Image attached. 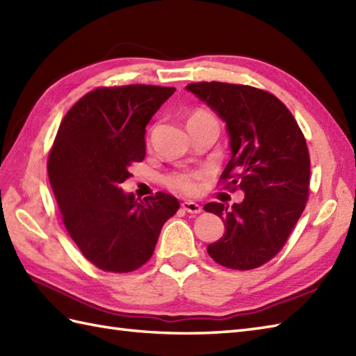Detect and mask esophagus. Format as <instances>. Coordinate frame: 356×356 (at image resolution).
Wrapping results in <instances>:
<instances>
[{
	"label": "esophagus",
	"instance_id": "1",
	"mask_svg": "<svg viewBox=\"0 0 356 356\" xmlns=\"http://www.w3.org/2000/svg\"><path fill=\"white\" fill-rule=\"evenodd\" d=\"M181 205H183V209H184L187 213H192V215H198V213L202 211L201 205L193 202V201H186V202H183Z\"/></svg>",
	"mask_w": 356,
	"mask_h": 356
}]
</instances>
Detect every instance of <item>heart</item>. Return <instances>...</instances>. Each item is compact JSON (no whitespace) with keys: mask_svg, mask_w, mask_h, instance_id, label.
I'll use <instances>...</instances> for the list:
<instances>
[{"mask_svg":"<svg viewBox=\"0 0 356 356\" xmlns=\"http://www.w3.org/2000/svg\"><path fill=\"white\" fill-rule=\"evenodd\" d=\"M202 120H215L213 115L207 111H202V109H198L195 111L191 118H188V123L192 122H202ZM202 178L201 172H179V173H173V175L168 177L165 183L172 188V191H178L187 195L196 193L200 188V181Z\"/></svg>","mask_w":356,"mask_h":356,"instance_id":"heart-1","label":"heart"}]
</instances>
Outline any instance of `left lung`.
<instances>
[{"label":"left lung","instance_id":"1","mask_svg":"<svg viewBox=\"0 0 356 356\" xmlns=\"http://www.w3.org/2000/svg\"><path fill=\"white\" fill-rule=\"evenodd\" d=\"M186 90L225 123L232 158L220 178L245 195L232 207L204 205L225 225L207 252L222 266L252 270L277 254L305 210L311 161L303 132L289 109L266 91L224 82L191 83Z\"/></svg>","mask_w":356,"mask_h":356}]
</instances>
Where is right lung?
<instances>
[{
	"mask_svg": "<svg viewBox=\"0 0 356 356\" xmlns=\"http://www.w3.org/2000/svg\"><path fill=\"white\" fill-rule=\"evenodd\" d=\"M175 88H97L62 120L49 156V178L71 239L104 271L131 273L151 259L161 228L179 202L158 192L138 201L122 183L146 155V126Z\"/></svg>",
	"mask_w": 356,
	"mask_h": 356,
	"instance_id": "obj_1",
	"label": "right lung"
}]
</instances>
